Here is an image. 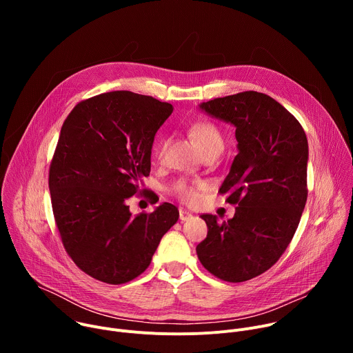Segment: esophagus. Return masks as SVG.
Returning <instances> with one entry per match:
<instances>
[{
  "instance_id": "34e87169",
  "label": "esophagus",
  "mask_w": 353,
  "mask_h": 353,
  "mask_svg": "<svg viewBox=\"0 0 353 353\" xmlns=\"http://www.w3.org/2000/svg\"><path fill=\"white\" fill-rule=\"evenodd\" d=\"M192 218V214L191 212H188L187 210H180V221L181 222H185V221H188V219H191Z\"/></svg>"
}]
</instances>
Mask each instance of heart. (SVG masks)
I'll return each instance as SVG.
<instances>
[{"label": "heart", "mask_w": 353, "mask_h": 353, "mask_svg": "<svg viewBox=\"0 0 353 353\" xmlns=\"http://www.w3.org/2000/svg\"><path fill=\"white\" fill-rule=\"evenodd\" d=\"M188 131L201 152L205 149H210V148L223 149V138H222L219 128L215 124H212L210 121H196V123L191 124ZM163 149H165V141L162 139L157 148V154L159 157L162 155ZM176 192L181 199L188 201V203H191V201H194L196 198L195 190L183 181L176 185Z\"/></svg>", "instance_id": "heart-1"}]
</instances>
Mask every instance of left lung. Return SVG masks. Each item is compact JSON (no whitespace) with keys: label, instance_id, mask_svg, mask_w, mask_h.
<instances>
[{"label":"left lung","instance_id":"obj_1","mask_svg":"<svg viewBox=\"0 0 353 353\" xmlns=\"http://www.w3.org/2000/svg\"><path fill=\"white\" fill-rule=\"evenodd\" d=\"M236 128L237 155L219 192L236 204L232 219L201 215L208 226L196 256L212 275L244 282L283 254L307 199L309 143L299 121L275 99L248 90L198 105Z\"/></svg>","mask_w":353,"mask_h":353}]
</instances>
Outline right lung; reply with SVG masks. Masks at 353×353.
<instances>
[{
    "label": "right lung",
    "mask_w": 353,
    "mask_h": 353,
    "mask_svg": "<svg viewBox=\"0 0 353 353\" xmlns=\"http://www.w3.org/2000/svg\"><path fill=\"white\" fill-rule=\"evenodd\" d=\"M172 112L150 96L114 90L78 103L61 127L48 173L54 219L68 256L97 281L141 275L179 219L169 203L137 216L127 205L149 176L155 135Z\"/></svg>",
    "instance_id": "right-lung-1"
}]
</instances>
